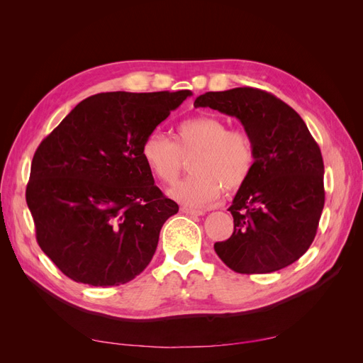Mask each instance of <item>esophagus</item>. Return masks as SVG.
Segmentation results:
<instances>
[{
  "label": "esophagus",
  "mask_w": 363,
  "mask_h": 363,
  "mask_svg": "<svg viewBox=\"0 0 363 363\" xmlns=\"http://www.w3.org/2000/svg\"><path fill=\"white\" fill-rule=\"evenodd\" d=\"M182 212H184L186 215H191V216H201L204 213L203 211H196V208H191V207H182Z\"/></svg>",
  "instance_id": "esophagus-1"
}]
</instances>
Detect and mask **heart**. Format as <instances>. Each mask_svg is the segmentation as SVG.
Returning a JSON list of instances; mask_svg holds the SVG:
<instances>
[{
  "label": "heart",
  "instance_id": "obj_1",
  "mask_svg": "<svg viewBox=\"0 0 363 363\" xmlns=\"http://www.w3.org/2000/svg\"><path fill=\"white\" fill-rule=\"evenodd\" d=\"M140 156L155 177L171 184L179 179L184 159H191V172L171 189L179 203L201 208L216 201L225 191L242 188L255 169L256 152L251 138L242 130H228L224 119L201 115L184 119L175 127V140L159 131L150 133L140 147Z\"/></svg>",
  "mask_w": 363,
  "mask_h": 363
}]
</instances>
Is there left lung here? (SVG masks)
I'll return each mask as SVG.
<instances>
[{
    "label": "left lung",
    "instance_id": "obj_1",
    "mask_svg": "<svg viewBox=\"0 0 363 363\" xmlns=\"http://www.w3.org/2000/svg\"><path fill=\"white\" fill-rule=\"evenodd\" d=\"M195 107L235 116L255 145L250 179L228 207L233 235L213 245L240 274L286 268L312 245L324 207L321 150L301 116L269 92L235 87L196 96Z\"/></svg>",
    "mask_w": 363,
    "mask_h": 363
}]
</instances>
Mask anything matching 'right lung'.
<instances>
[{
	"label": "right lung",
	"mask_w": 363,
	"mask_h": 363,
	"mask_svg": "<svg viewBox=\"0 0 363 363\" xmlns=\"http://www.w3.org/2000/svg\"><path fill=\"white\" fill-rule=\"evenodd\" d=\"M191 95L96 94L40 142L26 200L39 247L65 276L106 288L148 267L179 206L155 184L140 147Z\"/></svg>",
	"instance_id": "1"
}]
</instances>
